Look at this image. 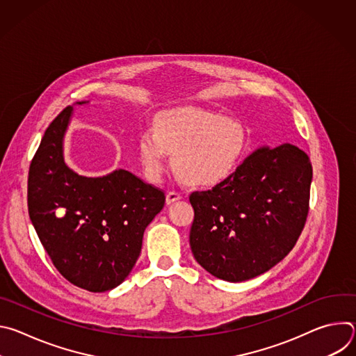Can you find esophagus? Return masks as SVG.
<instances>
[{"mask_svg": "<svg viewBox=\"0 0 356 356\" xmlns=\"http://www.w3.org/2000/svg\"><path fill=\"white\" fill-rule=\"evenodd\" d=\"M180 198H181L180 193H177V191H168V194H166V204H172V202H175V201H177Z\"/></svg>", "mask_w": 356, "mask_h": 356, "instance_id": "34e87169", "label": "esophagus"}]
</instances>
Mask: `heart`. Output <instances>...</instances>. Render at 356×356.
<instances>
[{"label": "heart", "instance_id": "heart-1", "mask_svg": "<svg viewBox=\"0 0 356 356\" xmlns=\"http://www.w3.org/2000/svg\"><path fill=\"white\" fill-rule=\"evenodd\" d=\"M246 149L243 128L234 120L201 110L159 114L154 134L145 131L138 143L145 176L159 181L173 156L176 175L187 184L209 188L228 180Z\"/></svg>", "mask_w": 356, "mask_h": 356}]
</instances>
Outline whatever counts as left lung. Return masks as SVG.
<instances>
[{
  "mask_svg": "<svg viewBox=\"0 0 356 356\" xmlns=\"http://www.w3.org/2000/svg\"><path fill=\"white\" fill-rule=\"evenodd\" d=\"M313 168L294 145L259 147L224 183L194 191L190 248L213 276L245 282L277 265L309 214Z\"/></svg>",
  "mask_w": 356,
  "mask_h": 356,
  "instance_id": "obj_1",
  "label": "left lung"
}]
</instances>
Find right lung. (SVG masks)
<instances>
[{"label": "right lung", "mask_w": 356, "mask_h": 356, "mask_svg": "<svg viewBox=\"0 0 356 356\" xmlns=\"http://www.w3.org/2000/svg\"><path fill=\"white\" fill-rule=\"evenodd\" d=\"M72 113L73 107H66L47 127L31 162L29 218L65 279L88 291H108L135 266L145 228L166 197L124 169L103 177L72 170L63 158Z\"/></svg>", "instance_id": "1"}]
</instances>
